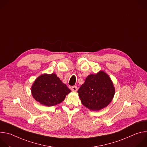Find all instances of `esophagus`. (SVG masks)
<instances>
[{
    "label": "esophagus",
    "instance_id": "34e87169",
    "mask_svg": "<svg viewBox=\"0 0 147 147\" xmlns=\"http://www.w3.org/2000/svg\"><path fill=\"white\" fill-rule=\"evenodd\" d=\"M71 90L73 91L76 92V91L78 90V88H77V86H73V87L71 88Z\"/></svg>",
    "mask_w": 147,
    "mask_h": 147
}]
</instances>
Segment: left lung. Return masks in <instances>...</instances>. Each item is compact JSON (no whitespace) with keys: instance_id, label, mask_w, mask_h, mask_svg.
<instances>
[{"instance_id":"left-lung-1","label":"left lung","mask_w":147,"mask_h":147,"mask_svg":"<svg viewBox=\"0 0 147 147\" xmlns=\"http://www.w3.org/2000/svg\"><path fill=\"white\" fill-rule=\"evenodd\" d=\"M115 92L109 76L103 71L90 74L78 90L84 106L91 111H99L107 107L112 101Z\"/></svg>"}]
</instances>
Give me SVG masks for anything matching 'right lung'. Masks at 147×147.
<instances>
[{
    "label": "right lung",
    "mask_w": 147,
    "mask_h": 147,
    "mask_svg": "<svg viewBox=\"0 0 147 147\" xmlns=\"http://www.w3.org/2000/svg\"><path fill=\"white\" fill-rule=\"evenodd\" d=\"M70 92L71 90L55 73L44 74L39 76L31 87L34 98L47 107L61 103Z\"/></svg>",
    "instance_id": "obj_1"
}]
</instances>
